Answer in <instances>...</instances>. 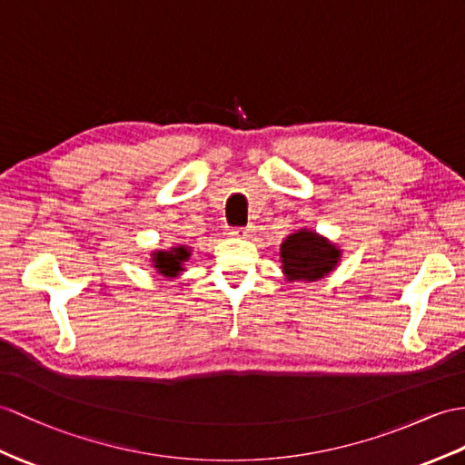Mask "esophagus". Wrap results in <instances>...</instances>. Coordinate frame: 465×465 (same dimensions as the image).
Segmentation results:
<instances>
[{
  "mask_svg": "<svg viewBox=\"0 0 465 465\" xmlns=\"http://www.w3.org/2000/svg\"><path fill=\"white\" fill-rule=\"evenodd\" d=\"M231 234L239 236V239H246V236H251V229H232Z\"/></svg>",
  "mask_w": 465,
  "mask_h": 465,
  "instance_id": "34e87169",
  "label": "esophagus"
}]
</instances>
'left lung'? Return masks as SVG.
I'll use <instances>...</instances> for the list:
<instances>
[{"mask_svg":"<svg viewBox=\"0 0 465 465\" xmlns=\"http://www.w3.org/2000/svg\"><path fill=\"white\" fill-rule=\"evenodd\" d=\"M282 272L288 282H318L333 272L341 248L310 229H300L280 244Z\"/></svg>","mask_w":465,"mask_h":465,"instance_id":"obj_1","label":"left lung"}]
</instances>
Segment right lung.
Segmentation results:
<instances>
[{
    "label": "right lung",
    "mask_w": 465,
    "mask_h": 465,
    "mask_svg": "<svg viewBox=\"0 0 465 465\" xmlns=\"http://www.w3.org/2000/svg\"><path fill=\"white\" fill-rule=\"evenodd\" d=\"M191 256V248L185 244L172 246L169 251H153L152 252V266L157 274L165 278H177L181 272H185V262Z\"/></svg>",
    "instance_id": "add662e5"
}]
</instances>
